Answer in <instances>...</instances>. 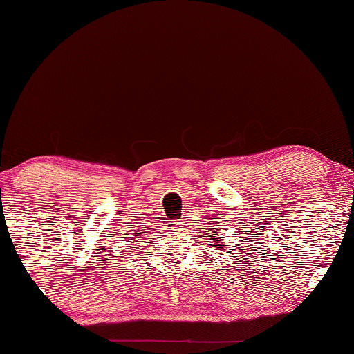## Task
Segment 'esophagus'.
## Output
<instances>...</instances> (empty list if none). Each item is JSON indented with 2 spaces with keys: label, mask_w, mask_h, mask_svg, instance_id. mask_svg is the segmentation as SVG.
<instances>
[{
  "label": "esophagus",
  "mask_w": 354,
  "mask_h": 354,
  "mask_svg": "<svg viewBox=\"0 0 354 354\" xmlns=\"http://www.w3.org/2000/svg\"><path fill=\"white\" fill-rule=\"evenodd\" d=\"M184 221H178V220H175V221H170L169 223V230H171V231H181V230H184Z\"/></svg>",
  "instance_id": "34e87169"
}]
</instances>
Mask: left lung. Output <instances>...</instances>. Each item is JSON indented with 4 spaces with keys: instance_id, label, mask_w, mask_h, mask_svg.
<instances>
[{
    "instance_id": "1",
    "label": "left lung",
    "mask_w": 354,
    "mask_h": 354,
    "mask_svg": "<svg viewBox=\"0 0 354 354\" xmlns=\"http://www.w3.org/2000/svg\"><path fill=\"white\" fill-rule=\"evenodd\" d=\"M214 230H217V227H214ZM206 234H207V232H206ZM207 242H209V245H211V247H215V248H217L218 251H223V250H226L227 247H230V245H226V243H225L223 237L218 236L217 232H212V234L209 236Z\"/></svg>"
}]
</instances>
